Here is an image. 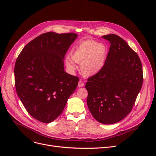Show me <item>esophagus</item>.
<instances>
[{"instance_id":"esophagus-1","label":"esophagus","mask_w":156,"mask_h":156,"mask_svg":"<svg viewBox=\"0 0 156 156\" xmlns=\"http://www.w3.org/2000/svg\"><path fill=\"white\" fill-rule=\"evenodd\" d=\"M84 85H85V84H84V83L83 82V81H81V80H80V81H79V82H78V87L80 88V87H83Z\"/></svg>"}]
</instances>
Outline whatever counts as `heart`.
<instances>
[{
	"label": "heart",
	"mask_w": 156,
	"mask_h": 156,
	"mask_svg": "<svg viewBox=\"0 0 156 156\" xmlns=\"http://www.w3.org/2000/svg\"><path fill=\"white\" fill-rule=\"evenodd\" d=\"M108 52V47L104 43L86 40L72 48L70 57L65 58V64L70 72H74L76 69L74 62L81 64L80 69L83 75L93 76L103 69Z\"/></svg>",
	"instance_id": "heart-1"
}]
</instances>
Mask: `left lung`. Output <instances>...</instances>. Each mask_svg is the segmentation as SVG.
<instances>
[{"label":"left lung","mask_w":156,"mask_h":156,"mask_svg":"<svg viewBox=\"0 0 156 156\" xmlns=\"http://www.w3.org/2000/svg\"><path fill=\"white\" fill-rule=\"evenodd\" d=\"M110 42L103 69L88 79L87 105L101 123L111 125L131 112L143 83L142 66L138 54L115 34L102 37Z\"/></svg>","instance_id":"1"}]
</instances>
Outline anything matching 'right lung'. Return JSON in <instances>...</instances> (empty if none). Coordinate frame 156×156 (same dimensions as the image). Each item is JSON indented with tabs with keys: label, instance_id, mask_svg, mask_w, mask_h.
<instances>
[{
	"label": "right lung",
	"instance_id": "obj_1",
	"mask_svg": "<svg viewBox=\"0 0 156 156\" xmlns=\"http://www.w3.org/2000/svg\"><path fill=\"white\" fill-rule=\"evenodd\" d=\"M74 33L47 32L32 40L16 59L15 87L30 115L44 123L63 111L79 78L64 71V55L77 38Z\"/></svg>",
	"mask_w": 156,
	"mask_h": 156
}]
</instances>
